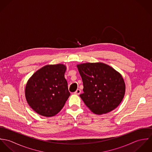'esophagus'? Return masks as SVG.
I'll use <instances>...</instances> for the list:
<instances>
[{"instance_id":"1","label":"esophagus","mask_w":152,"mask_h":152,"mask_svg":"<svg viewBox=\"0 0 152 152\" xmlns=\"http://www.w3.org/2000/svg\"><path fill=\"white\" fill-rule=\"evenodd\" d=\"M81 93V90L80 89H77L75 92H74V94L75 95H80Z\"/></svg>"}]
</instances>
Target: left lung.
Here are the masks:
<instances>
[{"label": "left lung", "mask_w": 152, "mask_h": 152, "mask_svg": "<svg viewBox=\"0 0 152 152\" xmlns=\"http://www.w3.org/2000/svg\"><path fill=\"white\" fill-rule=\"evenodd\" d=\"M83 83L80 97L92 112L101 115L116 108L122 101L125 84L122 75L109 65L102 63L77 65Z\"/></svg>", "instance_id": "1"}]
</instances>
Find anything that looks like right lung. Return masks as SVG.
I'll list each match as a JSON object with an SVG mask.
<instances>
[{
    "instance_id": "1",
    "label": "right lung",
    "mask_w": 152,
    "mask_h": 152,
    "mask_svg": "<svg viewBox=\"0 0 152 152\" xmlns=\"http://www.w3.org/2000/svg\"><path fill=\"white\" fill-rule=\"evenodd\" d=\"M65 70L63 64L45 65L27 81L25 89L27 102L39 115L54 116L64 106L70 95L64 77Z\"/></svg>"
}]
</instances>
